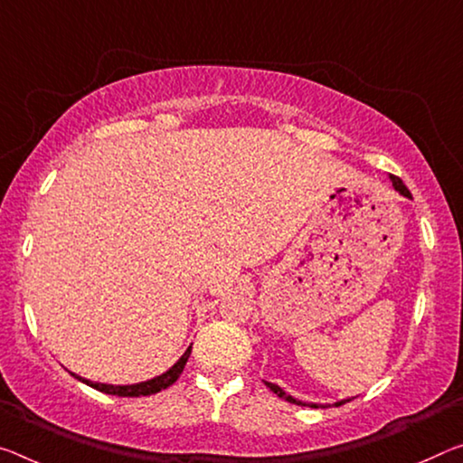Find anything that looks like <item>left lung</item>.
<instances>
[{
    "label": "left lung",
    "mask_w": 463,
    "mask_h": 463,
    "mask_svg": "<svg viewBox=\"0 0 463 463\" xmlns=\"http://www.w3.org/2000/svg\"><path fill=\"white\" fill-rule=\"evenodd\" d=\"M392 181H393V187L398 189V192H400L402 195H406V197H412V195H410V192H408V187L403 185V183H402V179H400V177H393V175H392ZM263 383H266V385L269 387V390L278 395V398H282V400L290 402V403H300V406H305L303 402H298V400H295V398H290V395H286V393H284V392H282L280 387H278V385H274V383H268V381H263ZM344 402H348V400H342V402H337V403H334V406H342ZM311 406H313V408H319V406H315V403H311Z\"/></svg>",
    "instance_id": "obj_1"
}]
</instances>
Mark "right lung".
Instances as JSON below:
<instances>
[{"instance_id":"1","label":"right lung","mask_w":463,"mask_h":463,"mask_svg":"<svg viewBox=\"0 0 463 463\" xmlns=\"http://www.w3.org/2000/svg\"><path fill=\"white\" fill-rule=\"evenodd\" d=\"M189 354H192V348H187L185 354H183L179 361L165 373V375L154 377L150 381H144V383H136V385H105V383H92V381H86V379L78 377V375H73V377L84 381L86 385H90V387H94V390H99L102 393L119 395V398H139V395H152V393H158L160 390H166V387H171L175 381L179 379L183 369H185V363H187Z\"/></svg>"}]
</instances>
